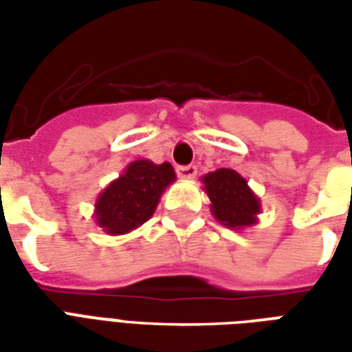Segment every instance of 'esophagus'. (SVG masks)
I'll return each instance as SVG.
<instances>
[{
	"instance_id": "34e87169",
	"label": "esophagus",
	"mask_w": 352,
	"mask_h": 352,
	"mask_svg": "<svg viewBox=\"0 0 352 352\" xmlns=\"http://www.w3.org/2000/svg\"><path fill=\"white\" fill-rule=\"evenodd\" d=\"M198 173V168L196 166H179L177 168V175L181 177V179H192V177H196Z\"/></svg>"
}]
</instances>
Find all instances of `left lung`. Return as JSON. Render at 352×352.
<instances>
[{"mask_svg":"<svg viewBox=\"0 0 352 352\" xmlns=\"http://www.w3.org/2000/svg\"><path fill=\"white\" fill-rule=\"evenodd\" d=\"M204 190L211 199V211L222 226L241 230L256 224L260 199L237 171L228 168L217 169L201 177Z\"/></svg>","mask_w":352,"mask_h":352,"instance_id":"obj_1","label":"left lung"}]
</instances>
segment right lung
Wrapping results in <instances>:
<instances>
[{
	"label": "right lung",
	"instance_id": "obj_1",
	"mask_svg": "<svg viewBox=\"0 0 352 352\" xmlns=\"http://www.w3.org/2000/svg\"><path fill=\"white\" fill-rule=\"evenodd\" d=\"M175 181L171 164L131 162L116 181L96 199V222L111 236H122L146 222L156 211L160 196Z\"/></svg>",
	"mask_w": 352,
	"mask_h": 352
}]
</instances>
